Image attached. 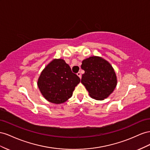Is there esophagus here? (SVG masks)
Here are the masks:
<instances>
[{
    "instance_id": "esophagus-1",
    "label": "esophagus",
    "mask_w": 150,
    "mask_h": 150,
    "mask_svg": "<svg viewBox=\"0 0 150 150\" xmlns=\"http://www.w3.org/2000/svg\"><path fill=\"white\" fill-rule=\"evenodd\" d=\"M76 75H77L80 79H81V77H82V75H81V73H80V71H79V72L77 73V74H76Z\"/></svg>"
}]
</instances>
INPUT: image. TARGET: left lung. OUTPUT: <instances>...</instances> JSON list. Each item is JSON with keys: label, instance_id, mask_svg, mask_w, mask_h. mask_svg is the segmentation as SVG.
I'll list each match as a JSON object with an SVG mask.
<instances>
[{"label": "left lung", "instance_id": "obj_1", "mask_svg": "<svg viewBox=\"0 0 150 150\" xmlns=\"http://www.w3.org/2000/svg\"><path fill=\"white\" fill-rule=\"evenodd\" d=\"M85 71L81 82L93 99L102 100L112 93L117 85V77L112 65L99 57H91L82 61Z\"/></svg>", "mask_w": 150, "mask_h": 150}]
</instances>
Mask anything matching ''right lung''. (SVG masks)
Returning <instances> with one entry per match:
<instances>
[{
    "label": "right lung",
    "instance_id": "add662e5",
    "mask_svg": "<svg viewBox=\"0 0 150 150\" xmlns=\"http://www.w3.org/2000/svg\"><path fill=\"white\" fill-rule=\"evenodd\" d=\"M80 82L63 59H54L41 73L38 86L47 100L59 104L70 99Z\"/></svg>",
    "mask_w": 150,
    "mask_h": 150
}]
</instances>
